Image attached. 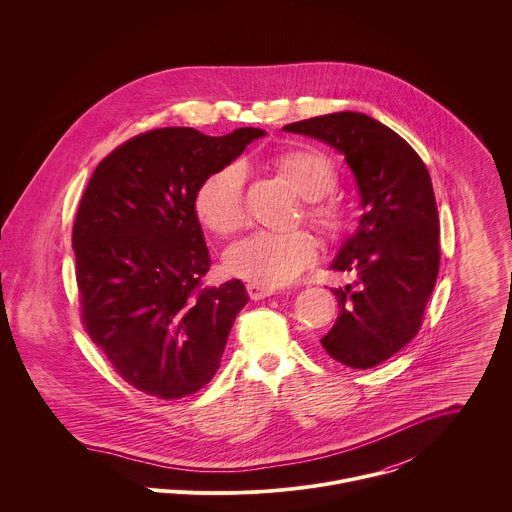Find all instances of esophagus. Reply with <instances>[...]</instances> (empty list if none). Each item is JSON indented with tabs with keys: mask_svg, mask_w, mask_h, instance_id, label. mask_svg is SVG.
Returning a JSON list of instances; mask_svg holds the SVG:
<instances>
[{
	"mask_svg": "<svg viewBox=\"0 0 512 512\" xmlns=\"http://www.w3.org/2000/svg\"><path fill=\"white\" fill-rule=\"evenodd\" d=\"M246 290H248V295H250L252 299H264V297H268V295H272V293L276 292L274 288L260 286V284H254V282H250V284L246 286Z\"/></svg>",
	"mask_w": 512,
	"mask_h": 512,
	"instance_id": "34e87169",
	"label": "esophagus"
}]
</instances>
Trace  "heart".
Instances as JSON below:
<instances>
[{"instance_id": "1", "label": "heart", "mask_w": 512, "mask_h": 512, "mask_svg": "<svg viewBox=\"0 0 512 512\" xmlns=\"http://www.w3.org/2000/svg\"><path fill=\"white\" fill-rule=\"evenodd\" d=\"M268 167L303 199L301 215L321 236L341 242L353 228L349 205L329 193L337 187V169L329 157L311 149H286L268 159ZM195 215L219 236L236 234L246 224L244 167L230 163L211 173L195 195ZM317 254L305 230H260L236 242L226 254L228 270L260 286L278 288L307 268Z\"/></svg>"}]
</instances>
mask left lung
I'll return each instance as SVG.
<instances>
[{
	"mask_svg": "<svg viewBox=\"0 0 512 512\" xmlns=\"http://www.w3.org/2000/svg\"><path fill=\"white\" fill-rule=\"evenodd\" d=\"M345 153L363 215L333 270L357 280L333 290L339 315L321 339L331 359L372 368L420 331L439 272V219L430 173L404 138L361 112H335L284 126Z\"/></svg>",
	"mask_w": 512,
	"mask_h": 512,
	"instance_id": "1",
	"label": "left lung"
}]
</instances>
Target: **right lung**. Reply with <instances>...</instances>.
Here are the masks:
<instances>
[{
  "label": "right lung",
  "mask_w": 512,
  "mask_h": 512,
  "mask_svg": "<svg viewBox=\"0 0 512 512\" xmlns=\"http://www.w3.org/2000/svg\"><path fill=\"white\" fill-rule=\"evenodd\" d=\"M264 134L149 130L108 153L86 185L73 226L82 325L144 394L185 398L219 370L248 295L240 280L203 286L211 256L195 195Z\"/></svg>",
  "instance_id": "obj_1"
}]
</instances>
